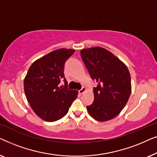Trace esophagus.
<instances>
[{"label":"esophagus","mask_w":157,"mask_h":157,"mask_svg":"<svg viewBox=\"0 0 157 157\" xmlns=\"http://www.w3.org/2000/svg\"><path fill=\"white\" fill-rule=\"evenodd\" d=\"M86 91V89L85 87H82V89H80L78 91V93L80 94H83V93H85Z\"/></svg>","instance_id":"obj_1"}]
</instances>
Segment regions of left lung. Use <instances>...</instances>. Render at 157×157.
<instances>
[{
  "label": "left lung",
  "instance_id": "8db88e82",
  "mask_svg": "<svg viewBox=\"0 0 157 157\" xmlns=\"http://www.w3.org/2000/svg\"><path fill=\"white\" fill-rule=\"evenodd\" d=\"M83 63L92 79L94 101L87 106L90 116L98 121H106L119 114L132 92L131 76L127 66L106 49L96 46L81 50Z\"/></svg>",
  "mask_w": 157,
  "mask_h": 157
}]
</instances>
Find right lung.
Here are the masks:
<instances>
[{
	"label": "right lung",
	"instance_id": "obj_1",
	"mask_svg": "<svg viewBox=\"0 0 157 157\" xmlns=\"http://www.w3.org/2000/svg\"><path fill=\"white\" fill-rule=\"evenodd\" d=\"M74 49L59 48L33 62L23 81L27 101L36 115L46 121L63 118L78 96L76 90L68 89L64 76L65 61ZM61 79L65 86L59 87Z\"/></svg>",
	"mask_w": 157,
	"mask_h": 157
}]
</instances>
